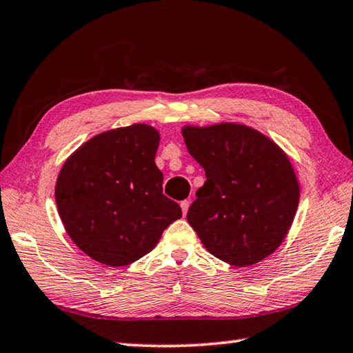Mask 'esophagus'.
I'll use <instances>...</instances> for the list:
<instances>
[{"label":"esophagus","instance_id":"esophagus-1","mask_svg":"<svg viewBox=\"0 0 353 353\" xmlns=\"http://www.w3.org/2000/svg\"><path fill=\"white\" fill-rule=\"evenodd\" d=\"M181 208H182L183 216H186V212H188V208H190V202H188V200H183V202H181Z\"/></svg>","mask_w":353,"mask_h":353}]
</instances>
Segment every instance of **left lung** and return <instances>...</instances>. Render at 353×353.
<instances>
[{"label": "left lung", "instance_id": "obj_1", "mask_svg": "<svg viewBox=\"0 0 353 353\" xmlns=\"http://www.w3.org/2000/svg\"><path fill=\"white\" fill-rule=\"evenodd\" d=\"M182 136L206 174L186 214L206 251L239 268L277 251L300 202L299 179L280 145L237 122L183 125Z\"/></svg>", "mask_w": 353, "mask_h": 353}]
</instances>
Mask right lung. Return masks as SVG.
<instances>
[{
	"mask_svg": "<svg viewBox=\"0 0 353 353\" xmlns=\"http://www.w3.org/2000/svg\"><path fill=\"white\" fill-rule=\"evenodd\" d=\"M159 142V130L133 123L93 136L62 165L54 186L61 222L94 261L134 263L182 217L181 206L162 194Z\"/></svg>",
	"mask_w": 353,
	"mask_h": 353,
	"instance_id": "right-lung-1",
	"label": "right lung"
}]
</instances>
